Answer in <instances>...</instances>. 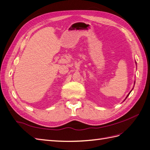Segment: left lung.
I'll use <instances>...</instances> for the list:
<instances>
[{"label": "left lung", "instance_id": "1", "mask_svg": "<svg viewBox=\"0 0 150 150\" xmlns=\"http://www.w3.org/2000/svg\"><path fill=\"white\" fill-rule=\"evenodd\" d=\"M136 62V64H137V62ZM134 84H135V81H134ZM133 89H132V90H133ZM132 90H131V91H130V92H129V94H128V95H127V96H126V98H125V99H126V98H128V96H129V94H130V93H131V91H132ZM125 100H124V101H125Z\"/></svg>", "mask_w": 150, "mask_h": 150}]
</instances>
